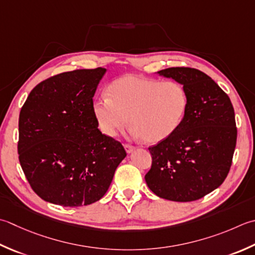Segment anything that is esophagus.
Returning a JSON list of instances; mask_svg holds the SVG:
<instances>
[{
    "label": "esophagus",
    "instance_id": "34e87169",
    "mask_svg": "<svg viewBox=\"0 0 255 255\" xmlns=\"http://www.w3.org/2000/svg\"><path fill=\"white\" fill-rule=\"evenodd\" d=\"M125 149H126L127 153H131L136 148H134L133 146H130V144H125Z\"/></svg>",
    "mask_w": 255,
    "mask_h": 255
}]
</instances>
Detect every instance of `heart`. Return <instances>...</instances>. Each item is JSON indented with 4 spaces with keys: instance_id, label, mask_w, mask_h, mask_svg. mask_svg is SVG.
Here are the masks:
<instances>
[{
    "instance_id": "obj_1",
    "label": "heart",
    "mask_w": 255,
    "mask_h": 255,
    "mask_svg": "<svg viewBox=\"0 0 255 255\" xmlns=\"http://www.w3.org/2000/svg\"><path fill=\"white\" fill-rule=\"evenodd\" d=\"M108 95L93 102L94 116L102 132L114 137L130 123L131 136L149 143L170 137L181 125L188 107V95L181 84L139 75L114 81Z\"/></svg>"
}]
</instances>
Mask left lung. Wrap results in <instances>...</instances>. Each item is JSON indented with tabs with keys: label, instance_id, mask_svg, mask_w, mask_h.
<instances>
[{
	"label": "left lung",
	"instance_id": "left-lung-1",
	"mask_svg": "<svg viewBox=\"0 0 255 255\" xmlns=\"http://www.w3.org/2000/svg\"><path fill=\"white\" fill-rule=\"evenodd\" d=\"M157 73L182 85L188 107L177 130L149 148L152 166L144 179L159 198L198 200L220 187L230 170L237 143L234 109L219 85L196 68Z\"/></svg>",
	"mask_w": 255,
	"mask_h": 255
}]
</instances>
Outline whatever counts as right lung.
I'll use <instances>...</instances> for the list:
<instances>
[{
    "label": "right lung",
    "mask_w": 255,
    "mask_h": 255,
    "mask_svg": "<svg viewBox=\"0 0 255 255\" xmlns=\"http://www.w3.org/2000/svg\"><path fill=\"white\" fill-rule=\"evenodd\" d=\"M105 68L77 69L42 82L29 93L18 119L19 163L35 193L63 207L98 201L127 156L105 136L93 97Z\"/></svg>",
    "instance_id": "add662e5"
}]
</instances>
